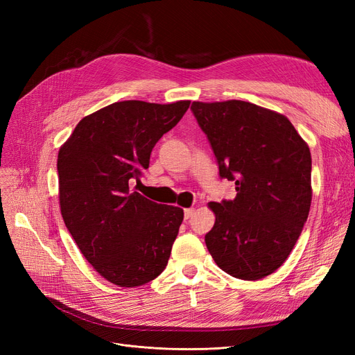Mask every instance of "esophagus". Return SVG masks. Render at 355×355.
<instances>
[{
  "label": "esophagus",
  "instance_id": "obj_1",
  "mask_svg": "<svg viewBox=\"0 0 355 355\" xmlns=\"http://www.w3.org/2000/svg\"><path fill=\"white\" fill-rule=\"evenodd\" d=\"M192 214H194V209H185V219L192 218Z\"/></svg>",
  "mask_w": 355,
  "mask_h": 355
}]
</instances>
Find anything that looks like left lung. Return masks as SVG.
<instances>
[{"instance_id":"obj_1","label":"left lung","mask_w":355,"mask_h":355,"mask_svg":"<svg viewBox=\"0 0 355 355\" xmlns=\"http://www.w3.org/2000/svg\"><path fill=\"white\" fill-rule=\"evenodd\" d=\"M219 175L237 197L209 202L216 216L206 245L213 261L240 280L275 272L302 232L313 200L308 144L280 112L244 101L192 102Z\"/></svg>"}]
</instances>
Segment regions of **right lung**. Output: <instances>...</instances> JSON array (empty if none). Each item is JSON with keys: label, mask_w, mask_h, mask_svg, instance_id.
Returning <instances> with one entry per match:
<instances>
[{"label": "right lung", "mask_w": 355, "mask_h": 355, "mask_svg": "<svg viewBox=\"0 0 355 355\" xmlns=\"http://www.w3.org/2000/svg\"><path fill=\"white\" fill-rule=\"evenodd\" d=\"M189 101H123L96 111L59 149V204L80 252L105 280L137 287L167 266L184 210L130 189L153 148L189 108Z\"/></svg>", "instance_id": "1"}]
</instances>
